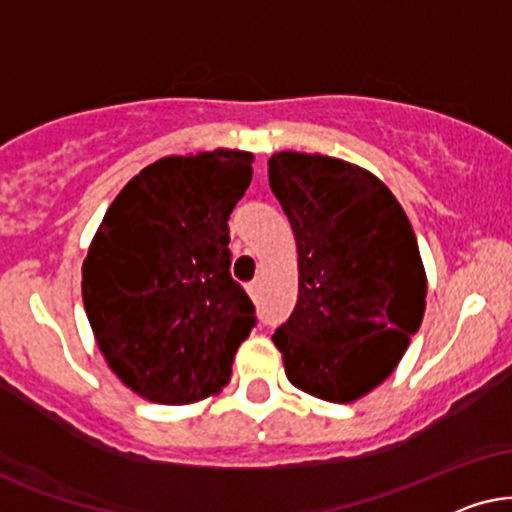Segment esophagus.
I'll return each mask as SVG.
<instances>
[{
    "mask_svg": "<svg viewBox=\"0 0 512 512\" xmlns=\"http://www.w3.org/2000/svg\"><path fill=\"white\" fill-rule=\"evenodd\" d=\"M257 292H260V281H252V283L248 285V295H250L252 299H255Z\"/></svg>",
    "mask_w": 512,
    "mask_h": 512,
    "instance_id": "1",
    "label": "esophagus"
}]
</instances>
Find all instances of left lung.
Segmentation results:
<instances>
[{"mask_svg":"<svg viewBox=\"0 0 512 512\" xmlns=\"http://www.w3.org/2000/svg\"><path fill=\"white\" fill-rule=\"evenodd\" d=\"M269 187L299 269L295 311L271 339L292 386L353 403L395 370L424 318L417 236L384 182L332 156L278 152Z\"/></svg>","mask_w":512,"mask_h":512,"instance_id":"1","label":"left lung"}]
</instances>
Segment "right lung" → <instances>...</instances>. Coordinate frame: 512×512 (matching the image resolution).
Wrapping results in <instances>:
<instances>
[{
	"instance_id": "add662e5",
	"label": "right lung",
	"mask_w": 512,
	"mask_h": 512,
	"mask_svg": "<svg viewBox=\"0 0 512 512\" xmlns=\"http://www.w3.org/2000/svg\"><path fill=\"white\" fill-rule=\"evenodd\" d=\"M252 180V154L215 149L142 168L107 208L81 269V295L107 365L161 405L229 384L257 325L231 278L229 215Z\"/></svg>"
}]
</instances>
